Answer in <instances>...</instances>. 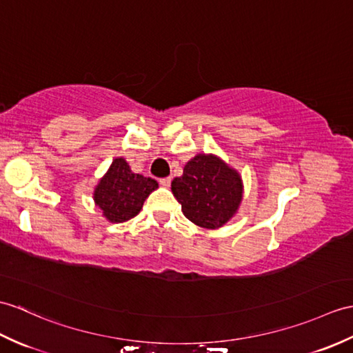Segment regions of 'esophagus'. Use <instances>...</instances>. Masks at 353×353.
Returning a JSON list of instances; mask_svg holds the SVG:
<instances>
[{
  "label": "esophagus",
  "mask_w": 353,
  "mask_h": 353,
  "mask_svg": "<svg viewBox=\"0 0 353 353\" xmlns=\"http://www.w3.org/2000/svg\"><path fill=\"white\" fill-rule=\"evenodd\" d=\"M159 183H161L162 186H170V185H171V177L168 176V177H162V179H159Z\"/></svg>",
  "instance_id": "1"
}]
</instances>
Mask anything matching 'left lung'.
<instances>
[{
	"label": "left lung",
	"mask_w": 353,
	"mask_h": 353,
	"mask_svg": "<svg viewBox=\"0 0 353 353\" xmlns=\"http://www.w3.org/2000/svg\"><path fill=\"white\" fill-rule=\"evenodd\" d=\"M183 215L204 228L223 227L242 200V182L234 170L214 154H196L171 182Z\"/></svg>",
	"instance_id": "8db88e82"
}]
</instances>
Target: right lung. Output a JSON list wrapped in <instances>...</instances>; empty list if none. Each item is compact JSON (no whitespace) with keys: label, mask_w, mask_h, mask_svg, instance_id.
Segmentation results:
<instances>
[{"label":"right lung","mask_w":353,"mask_h":353,"mask_svg":"<svg viewBox=\"0 0 353 353\" xmlns=\"http://www.w3.org/2000/svg\"><path fill=\"white\" fill-rule=\"evenodd\" d=\"M157 188V180L132 173L128 162L117 158L97 185L94 201L111 223H125L141 210L144 200Z\"/></svg>","instance_id":"right-lung-1"}]
</instances>
